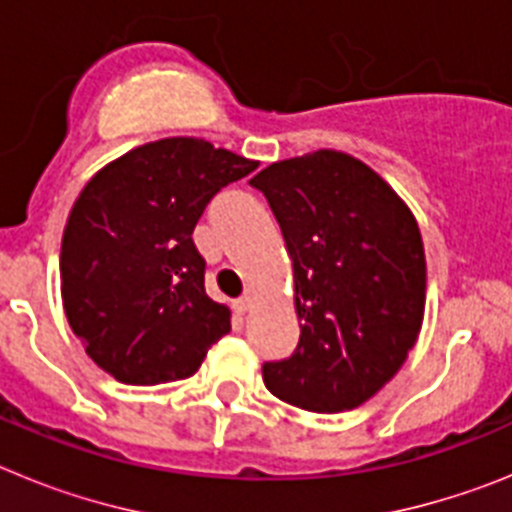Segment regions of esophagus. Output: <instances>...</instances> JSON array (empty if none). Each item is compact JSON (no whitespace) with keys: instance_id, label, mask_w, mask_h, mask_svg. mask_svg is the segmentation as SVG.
Here are the masks:
<instances>
[{"instance_id":"1","label":"esophagus","mask_w":512,"mask_h":512,"mask_svg":"<svg viewBox=\"0 0 512 512\" xmlns=\"http://www.w3.org/2000/svg\"><path fill=\"white\" fill-rule=\"evenodd\" d=\"M251 307H253V297L251 295H243V297H238V300H235V312H238V315H246Z\"/></svg>"}]
</instances>
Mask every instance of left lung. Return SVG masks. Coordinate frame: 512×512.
I'll return each instance as SVG.
<instances>
[{
	"label": "left lung",
	"instance_id": "1",
	"mask_svg": "<svg viewBox=\"0 0 512 512\" xmlns=\"http://www.w3.org/2000/svg\"><path fill=\"white\" fill-rule=\"evenodd\" d=\"M251 184L282 228L300 320L295 354L264 364L266 390L310 413L359 408L418 341V220L372 166L330 148L266 166Z\"/></svg>",
	"mask_w": 512,
	"mask_h": 512
}]
</instances>
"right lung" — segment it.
<instances>
[{
  "instance_id": "add662e5",
  "label": "right lung",
  "mask_w": 512,
  "mask_h": 512,
  "mask_svg": "<svg viewBox=\"0 0 512 512\" xmlns=\"http://www.w3.org/2000/svg\"><path fill=\"white\" fill-rule=\"evenodd\" d=\"M259 161L202 138H161L97 171L69 212L61 297L87 356L122 384L192 377L230 330L205 292L192 233L207 202Z\"/></svg>"
}]
</instances>
